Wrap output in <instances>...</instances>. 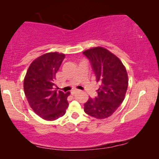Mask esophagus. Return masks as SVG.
Here are the masks:
<instances>
[{
    "instance_id": "1",
    "label": "esophagus",
    "mask_w": 159,
    "mask_h": 159,
    "mask_svg": "<svg viewBox=\"0 0 159 159\" xmlns=\"http://www.w3.org/2000/svg\"><path fill=\"white\" fill-rule=\"evenodd\" d=\"M78 92H79V90H77V89L72 90V91H71V94H72V95H75V94H78Z\"/></svg>"
}]
</instances>
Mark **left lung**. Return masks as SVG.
<instances>
[{"label":"left lung","instance_id":"left-lung-1","mask_svg":"<svg viewBox=\"0 0 159 159\" xmlns=\"http://www.w3.org/2000/svg\"><path fill=\"white\" fill-rule=\"evenodd\" d=\"M89 59L96 81L99 84L97 97H89L84 104L86 114L97 119L111 116L120 106L128 87L126 70L119 59L103 47H94L84 51Z\"/></svg>","mask_w":159,"mask_h":159}]
</instances>
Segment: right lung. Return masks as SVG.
Masks as SVG:
<instances>
[{"instance_id": "1", "label": "right lung", "mask_w": 159, "mask_h": 159, "mask_svg": "<svg viewBox=\"0 0 159 159\" xmlns=\"http://www.w3.org/2000/svg\"><path fill=\"white\" fill-rule=\"evenodd\" d=\"M65 55L58 52L44 54L30 65L24 79L25 96L31 108L46 120H54L65 114L70 92H57L56 73Z\"/></svg>"}]
</instances>
